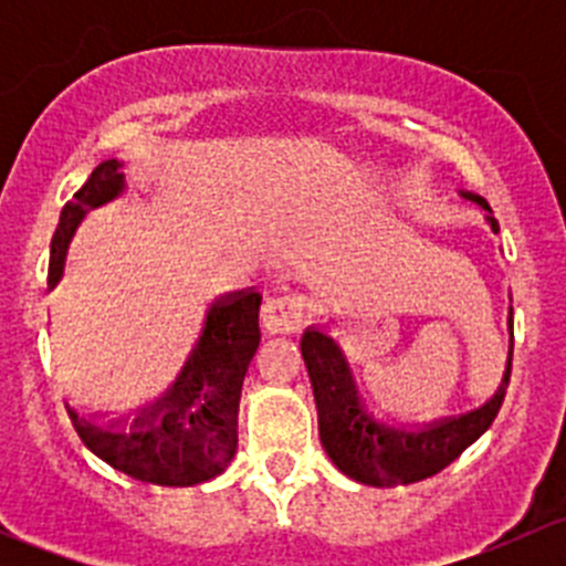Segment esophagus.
<instances>
[{"label":"esophagus","mask_w":566,"mask_h":566,"mask_svg":"<svg viewBox=\"0 0 566 566\" xmlns=\"http://www.w3.org/2000/svg\"><path fill=\"white\" fill-rule=\"evenodd\" d=\"M310 315V301L304 295H276V298H268L262 304V325H265L268 334H295L301 331V325L306 323Z\"/></svg>","instance_id":"obj_1"}]
</instances>
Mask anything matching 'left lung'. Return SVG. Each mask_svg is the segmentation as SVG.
Returning <instances> with one entry per match:
<instances>
[{"label":"left lung","instance_id":"1","mask_svg":"<svg viewBox=\"0 0 566 566\" xmlns=\"http://www.w3.org/2000/svg\"><path fill=\"white\" fill-rule=\"evenodd\" d=\"M460 197L471 199L490 213V205L476 193L460 191ZM488 221L493 232H499V221L493 216H488ZM301 356L310 369L312 391H315L323 449L345 476L361 484H373V488L421 482L458 460L499 416L512 373L510 353L504 384L482 408L462 413L458 419L436 421L421 430H402V427L375 421L364 410L345 353L328 334L317 328L306 331L301 336Z\"/></svg>","mask_w":566,"mask_h":566}]
</instances>
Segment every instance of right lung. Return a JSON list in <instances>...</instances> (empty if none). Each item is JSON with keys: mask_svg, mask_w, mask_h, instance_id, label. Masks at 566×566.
<instances>
[{"mask_svg": "<svg viewBox=\"0 0 566 566\" xmlns=\"http://www.w3.org/2000/svg\"><path fill=\"white\" fill-rule=\"evenodd\" d=\"M123 188V164L108 158L62 208L51 238V284L60 282L67 243L84 213L112 202ZM260 293L216 301L175 386L156 405L139 410L130 432L93 424L65 405L84 447L117 471L150 484L191 488L219 476L238 449V402L260 347Z\"/></svg>", "mask_w": 566, "mask_h": 566, "instance_id": "1", "label": "right lung"}]
</instances>
